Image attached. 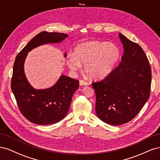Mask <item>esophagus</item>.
<instances>
[{"mask_svg": "<svg viewBox=\"0 0 160 160\" xmlns=\"http://www.w3.org/2000/svg\"><path fill=\"white\" fill-rule=\"evenodd\" d=\"M79 85H88V82L83 81V80H80L79 81Z\"/></svg>", "mask_w": 160, "mask_h": 160, "instance_id": "34e87169", "label": "esophagus"}]
</instances>
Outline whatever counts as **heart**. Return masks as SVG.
Segmentation results:
<instances>
[{
  "mask_svg": "<svg viewBox=\"0 0 160 160\" xmlns=\"http://www.w3.org/2000/svg\"><path fill=\"white\" fill-rule=\"evenodd\" d=\"M119 55V48L112 43L89 41L77 45L74 55L68 57L67 63L72 71L81 69L83 63L85 73L91 79H99L109 73Z\"/></svg>",
  "mask_w": 160,
  "mask_h": 160,
  "instance_id": "b5f03b06",
  "label": "heart"
}]
</instances>
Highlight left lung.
<instances>
[{
  "instance_id": "obj_1",
  "label": "left lung",
  "mask_w": 160,
  "mask_h": 160,
  "mask_svg": "<svg viewBox=\"0 0 160 160\" xmlns=\"http://www.w3.org/2000/svg\"><path fill=\"white\" fill-rule=\"evenodd\" d=\"M124 52L117 68L92 83L96 95L95 111L106 123L119 125L132 120L150 95L151 66L142 47L119 34Z\"/></svg>"
}]
</instances>
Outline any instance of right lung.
<instances>
[{"mask_svg": "<svg viewBox=\"0 0 160 160\" xmlns=\"http://www.w3.org/2000/svg\"><path fill=\"white\" fill-rule=\"evenodd\" d=\"M67 37V35L60 32H41L18 52L14 62L11 89L19 110L24 117L32 123L52 124L65 117L72 95L79 88V83L78 80L61 75L55 85L49 89H34L28 83L24 72V62L27 53L38 46L59 42Z\"/></svg>", "mask_w": 160, "mask_h": 160, "instance_id": "obj_1", "label": "right lung"}]
</instances>
